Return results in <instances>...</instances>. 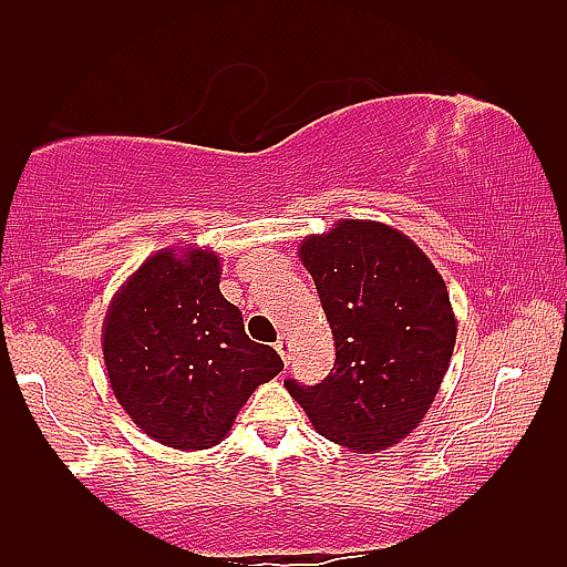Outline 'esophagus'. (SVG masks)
Segmentation results:
<instances>
[{"mask_svg":"<svg viewBox=\"0 0 567 567\" xmlns=\"http://www.w3.org/2000/svg\"><path fill=\"white\" fill-rule=\"evenodd\" d=\"M275 350L279 352V358H282L285 362H288L290 360V350H292V344H290V339L288 337H279L277 339V342H275Z\"/></svg>","mask_w":567,"mask_h":567,"instance_id":"obj_1","label":"esophagus"}]
</instances>
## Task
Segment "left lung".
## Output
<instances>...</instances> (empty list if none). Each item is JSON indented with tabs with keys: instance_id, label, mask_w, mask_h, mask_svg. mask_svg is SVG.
Listing matches in <instances>:
<instances>
[{
	"instance_id": "1",
	"label": "left lung",
	"mask_w": 567,
	"mask_h": 567,
	"mask_svg": "<svg viewBox=\"0 0 567 567\" xmlns=\"http://www.w3.org/2000/svg\"><path fill=\"white\" fill-rule=\"evenodd\" d=\"M334 334L337 360L316 386L285 381L316 430L352 454L412 433L441 389L456 344L443 277L402 233L342 220L298 248Z\"/></svg>"
}]
</instances>
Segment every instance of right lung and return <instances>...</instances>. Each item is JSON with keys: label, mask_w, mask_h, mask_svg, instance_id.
I'll use <instances>...</instances> for the list:
<instances>
[{"label": "right lung", "mask_w": 567, "mask_h": 567, "mask_svg": "<svg viewBox=\"0 0 567 567\" xmlns=\"http://www.w3.org/2000/svg\"><path fill=\"white\" fill-rule=\"evenodd\" d=\"M103 360L126 414L181 451L220 443L254 389L282 371L269 344L248 339L205 248L157 251L126 279L103 321Z\"/></svg>", "instance_id": "add662e5"}]
</instances>
